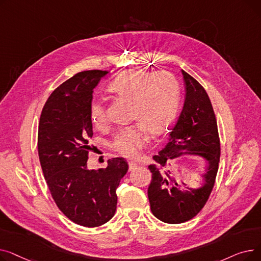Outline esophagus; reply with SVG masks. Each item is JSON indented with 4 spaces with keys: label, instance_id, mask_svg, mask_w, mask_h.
Here are the masks:
<instances>
[{
    "label": "esophagus",
    "instance_id": "obj_1",
    "mask_svg": "<svg viewBox=\"0 0 261 261\" xmlns=\"http://www.w3.org/2000/svg\"><path fill=\"white\" fill-rule=\"evenodd\" d=\"M136 167H138V164L134 163V162H129V170L130 171L134 170Z\"/></svg>",
    "mask_w": 261,
    "mask_h": 261
}]
</instances>
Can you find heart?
Masks as SVG:
<instances>
[{
  "mask_svg": "<svg viewBox=\"0 0 261 261\" xmlns=\"http://www.w3.org/2000/svg\"><path fill=\"white\" fill-rule=\"evenodd\" d=\"M109 91L132 103L131 118L140 122L117 131L111 144L120 155L134 159L148 142L147 131L159 135L174 118L180 102L179 82L169 72L151 74L144 70H131L110 82ZM90 115L95 126H105L107 110L103 101H94Z\"/></svg>",
  "mask_w": 261,
  "mask_h": 261,
  "instance_id": "b5f03b06",
  "label": "heart"
}]
</instances>
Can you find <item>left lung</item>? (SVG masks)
Wrapping results in <instances>:
<instances>
[{
    "label": "left lung",
    "mask_w": 261,
    "mask_h": 261,
    "mask_svg": "<svg viewBox=\"0 0 261 261\" xmlns=\"http://www.w3.org/2000/svg\"><path fill=\"white\" fill-rule=\"evenodd\" d=\"M182 73L186 90L182 113L170 132V142L153 155L155 163L148 166L152 173L148 187L150 208L161 221L170 224L190 220L206 204L215 185L221 151L217 119L208 95L193 76ZM184 151L208 161L204 185L201 189L183 192L171 173L163 169L170 159Z\"/></svg>",
    "instance_id": "obj_1"
}]
</instances>
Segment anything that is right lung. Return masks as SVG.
Returning a JSON list of instances; mask_svg holds the SVG:
<instances>
[{
    "label": "right lung",
    "mask_w": 261,
    "mask_h": 261,
    "mask_svg": "<svg viewBox=\"0 0 261 261\" xmlns=\"http://www.w3.org/2000/svg\"><path fill=\"white\" fill-rule=\"evenodd\" d=\"M107 71L80 72L49 95L38 128V154L49 193L58 208L74 223L96 227L116 211V188L128 170L122 158L89 170L93 136L90 115L93 90Z\"/></svg>",
    "instance_id": "obj_1"
}]
</instances>
